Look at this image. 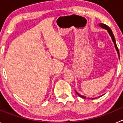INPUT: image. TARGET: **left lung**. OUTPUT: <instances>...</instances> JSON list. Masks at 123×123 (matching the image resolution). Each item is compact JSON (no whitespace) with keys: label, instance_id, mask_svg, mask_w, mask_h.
I'll use <instances>...</instances> for the list:
<instances>
[{"label":"left lung","instance_id":"obj_1","mask_svg":"<svg viewBox=\"0 0 123 123\" xmlns=\"http://www.w3.org/2000/svg\"><path fill=\"white\" fill-rule=\"evenodd\" d=\"M99 26L100 27H102V28H105V29H106L107 31H108V33H109V34L110 35L111 37V39H112V41L113 42L114 44H115V48H116V50H117V52H118V55H119V50H118V47H117V44H116V41H115V37H114V35H113V34L112 32V31H111V29H110V28H109V26H108L107 25H105V24H102V23H100L99 24ZM77 94H78V95H79V97H81V98H86V97L84 96H82V95H80L79 94H78V92H76ZM94 99V98H93Z\"/></svg>","mask_w":123,"mask_h":123}]
</instances>
